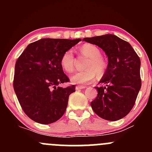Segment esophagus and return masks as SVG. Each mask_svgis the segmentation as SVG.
I'll use <instances>...</instances> for the list:
<instances>
[{
    "instance_id": "34e87169",
    "label": "esophagus",
    "mask_w": 152,
    "mask_h": 152,
    "mask_svg": "<svg viewBox=\"0 0 152 152\" xmlns=\"http://www.w3.org/2000/svg\"><path fill=\"white\" fill-rule=\"evenodd\" d=\"M86 88V86L85 85H77L76 87V90H81V89Z\"/></svg>"
}]
</instances>
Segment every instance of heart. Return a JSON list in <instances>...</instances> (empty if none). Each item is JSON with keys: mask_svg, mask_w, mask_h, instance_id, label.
Masks as SVG:
<instances>
[{"mask_svg": "<svg viewBox=\"0 0 152 152\" xmlns=\"http://www.w3.org/2000/svg\"><path fill=\"white\" fill-rule=\"evenodd\" d=\"M80 52L90 58L85 70L76 72L70 76V80L75 84H88L104 75L107 64L102 57V52L97 46L93 44H85L80 48ZM75 57L71 49L66 50L60 59V65L67 73H71L74 68Z\"/></svg>", "mask_w": 152, "mask_h": 152, "instance_id": "1", "label": "heart"}]
</instances>
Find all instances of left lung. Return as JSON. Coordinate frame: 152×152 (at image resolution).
Wrapping results in <instances>:
<instances>
[{"label":"left lung","instance_id":"1","mask_svg":"<svg viewBox=\"0 0 152 152\" xmlns=\"http://www.w3.org/2000/svg\"><path fill=\"white\" fill-rule=\"evenodd\" d=\"M84 41L98 45L108 56V65L96 87L98 96L90 103L97 115L107 121L120 120L134 107L140 89V59L132 45L114 34L85 37Z\"/></svg>","mask_w":152,"mask_h":152}]
</instances>
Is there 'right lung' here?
I'll return each mask as SVG.
<instances>
[{
	"instance_id": "add662e5",
	"label": "right lung",
	"mask_w": 152,
	"mask_h": 152,
	"mask_svg": "<svg viewBox=\"0 0 152 152\" xmlns=\"http://www.w3.org/2000/svg\"><path fill=\"white\" fill-rule=\"evenodd\" d=\"M81 39L45 38L30 43L15 63L13 87L27 116L37 123L49 124L64 115L75 86L59 85L70 79L64 73L60 59Z\"/></svg>"
}]
</instances>
